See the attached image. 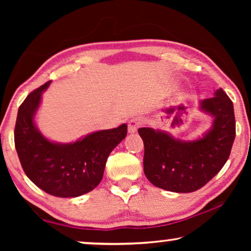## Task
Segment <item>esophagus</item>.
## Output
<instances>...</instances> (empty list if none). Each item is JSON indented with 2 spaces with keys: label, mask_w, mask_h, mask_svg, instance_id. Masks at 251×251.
I'll use <instances>...</instances> for the list:
<instances>
[{
  "label": "esophagus",
  "mask_w": 251,
  "mask_h": 251,
  "mask_svg": "<svg viewBox=\"0 0 251 251\" xmlns=\"http://www.w3.org/2000/svg\"><path fill=\"white\" fill-rule=\"evenodd\" d=\"M142 125V121L139 118H133L128 122V133L129 134H134L137 131V129L141 127Z\"/></svg>",
  "instance_id": "1"
}]
</instances>
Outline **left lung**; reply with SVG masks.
Wrapping results in <instances>:
<instances>
[{
	"instance_id": "obj_1",
	"label": "left lung",
	"mask_w": 251,
	"mask_h": 251,
	"mask_svg": "<svg viewBox=\"0 0 251 251\" xmlns=\"http://www.w3.org/2000/svg\"><path fill=\"white\" fill-rule=\"evenodd\" d=\"M198 108L212 122L210 128L194 141H182L151 127L138 129L145 147L144 173L158 188L173 193L196 192L228 160L236 136L231 100L218 88L210 99L199 101Z\"/></svg>"
}]
</instances>
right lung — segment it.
Listing matches in <instances>:
<instances>
[{"mask_svg":"<svg viewBox=\"0 0 251 251\" xmlns=\"http://www.w3.org/2000/svg\"><path fill=\"white\" fill-rule=\"evenodd\" d=\"M50 82L20 106L14 142L24 173L39 188L56 197H78L100 184L108 156L127 135V125L93 131L72 143L50 141L35 124L42 95Z\"/></svg>","mask_w":251,"mask_h":251,"instance_id":"obj_1","label":"right lung"}]
</instances>
